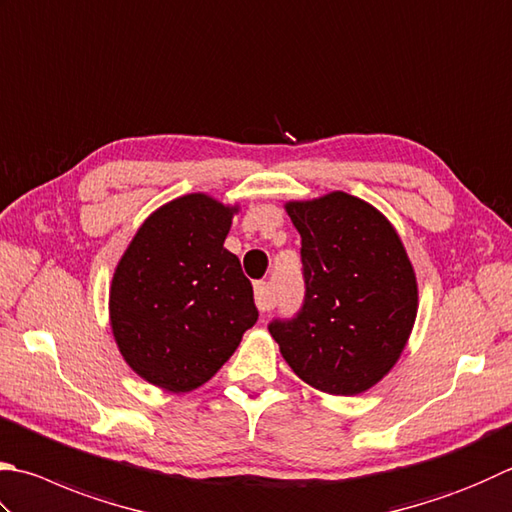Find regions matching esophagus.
<instances>
[{
  "label": "esophagus",
  "mask_w": 512,
  "mask_h": 512,
  "mask_svg": "<svg viewBox=\"0 0 512 512\" xmlns=\"http://www.w3.org/2000/svg\"><path fill=\"white\" fill-rule=\"evenodd\" d=\"M256 305L260 312H267L274 307V298H272V292H269L267 283H256Z\"/></svg>",
  "instance_id": "1"
}]
</instances>
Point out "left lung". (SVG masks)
I'll use <instances>...</instances> for the list:
<instances>
[{"instance_id":"1","label":"left lung","mask_w":512,"mask_h":512,"mask_svg":"<svg viewBox=\"0 0 512 512\" xmlns=\"http://www.w3.org/2000/svg\"><path fill=\"white\" fill-rule=\"evenodd\" d=\"M285 211L301 234L305 301L269 334L298 379L354 397L394 368L410 339L414 267L390 220L345 191L289 200Z\"/></svg>"}]
</instances>
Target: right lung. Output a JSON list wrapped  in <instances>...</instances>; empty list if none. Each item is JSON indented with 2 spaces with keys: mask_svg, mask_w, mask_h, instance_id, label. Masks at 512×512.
<instances>
[{
  "mask_svg": "<svg viewBox=\"0 0 512 512\" xmlns=\"http://www.w3.org/2000/svg\"><path fill=\"white\" fill-rule=\"evenodd\" d=\"M238 205L187 194L158 207L124 249L109 289L113 339L156 388L207 383L256 323L252 283L225 249Z\"/></svg>",
  "mask_w": 512,
  "mask_h": 512,
  "instance_id": "add662e5",
  "label": "right lung"
}]
</instances>
